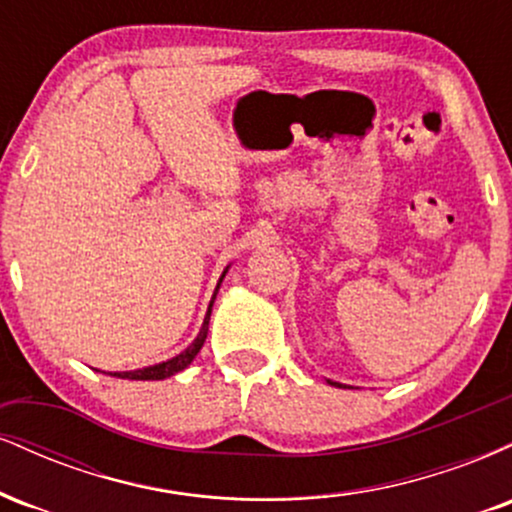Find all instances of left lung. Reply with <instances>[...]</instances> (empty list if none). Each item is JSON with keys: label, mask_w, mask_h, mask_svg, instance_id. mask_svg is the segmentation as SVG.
I'll list each match as a JSON object with an SVG mask.
<instances>
[{"label": "left lung", "mask_w": 512, "mask_h": 512, "mask_svg": "<svg viewBox=\"0 0 512 512\" xmlns=\"http://www.w3.org/2000/svg\"><path fill=\"white\" fill-rule=\"evenodd\" d=\"M332 385H339V383H332ZM339 387H342V385H339Z\"/></svg>", "instance_id": "1"}]
</instances>
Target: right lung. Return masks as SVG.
<instances>
[{
  "mask_svg": "<svg viewBox=\"0 0 512 512\" xmlns=\"http://www.w3.org/2000/svg\"><path fill=\"white\" fill-rule=\"evenodd\" d=\"M223 276H226V272H223ZM223 276H221V279H223ZM221 279H219V286H221ZM219 286H216V291H219ZM216 291H214V298H216ZM214 298H211L207 317H204V325H202V330H199L197 339L190 346H187V349L182 351V354H178L175 358H170V361L156 363V366H149V368H142V370H125V373H110V375H117V378H125V380H163V378H170V375L180 373V370H185L192 361H195V356L199 354V349H202V346H204V339H207L209 315H211V305H214Z\"/></svg>",
  "mask_w": 512,
  "mask_h": 512,
  "instance_id": "1",
  "label": "right lung"
}]
</instances>
